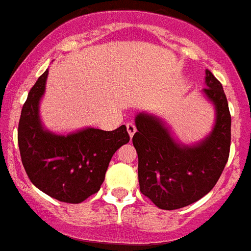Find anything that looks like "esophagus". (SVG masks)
Returning a JSON list of instances; mask_svg holds the SVG:
<instances>
[{
	"label": "esophagus",
	"instance_id": "1",
	"mask_svg": "<svg viewBox=\"0 0 251 251\" xmlns=\"http://www.w3.org/2000/svg\"><path fill=\"white\" fill-rule=\"evenodd\" d=\"M127 130L128 134H129V137H133V134L136 133V126L133 123H127Z\"/></svg>",
	"mask_w": 251,
	"mask_h": 251
}]
</instances>
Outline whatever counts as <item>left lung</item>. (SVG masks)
Returning <instances> with one entry per match:
<instances>
[{
  "instance_id": "obj_1",
  "label": "left lung",
  "mask_w": 251,
  "mask_h": 251,
  "mask_svg": "<svg viewBox=\"0 0 251 251\" xmlns=\"http://www.w3.org/2000/svg\"><path fill=\"white\" fill-rule=\"evenodd\" d=\"M202 95L212 103V130L195 144H182L163 118L141 111L134 118L140 190L158 208L175 210L198 201L218 182L228 160L231 114L223 87L205 70Z\"/></svg>"
}]
</instances>
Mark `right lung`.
Masks as SVG:
<instances>
[{"label":"right lung","instance_id":"obj_1","mask_svg":"<svg viewBox=\"0 0 251 251\" xmlns=\"http://www.w3.org/2000/svg\"><path fill=\"white\" fill-rule=\"evenodd\" d=\"M49 69L29 91L19 121L22 161L32 183L51 198L79 204L100 190L113 155L129 142L127 127L114 130L86 127L68 134L47 129L41 121Z\"/></svg>","mask_w":251,"mask_h":251}]
</instances>
